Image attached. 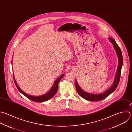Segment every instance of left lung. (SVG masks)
Returning a JSON list of instances; mask_svg holds the SVG:
<instances>
[{"label":"left lung","instance_id":"left-lung-1","mask_svg":"<svg viewBox=\"0 0 132 132\" xmlns=\"http://www.w3.org/2000/svg\"><path fill=\"white\" fill-rule=\"evenodd\" d=\"M109 40L112 44V45L116 51V53L117 54L118 60H119V64H118V67L117 69V72L116 75L115 79L114 82L112 86L110 87V88L107 90V91H105L104 92L98 94H91L87 93L85 91H84L83 90L81 89L80 86L78 85L77 81L76 80V89L78 92V93L84 99L92 101V102H96V101H99L101 100H103L104 99L106 98L108 96H109L110 94H111L112 92H113L116 88L117 87L118 84L120 81V76H121V69L122 66L123 64V57L122 55V52L121 51L120 48L118 46V45L117 44L115 40L112 39V38L109 37Z\"/></svg>","mask_w":132,"mask_h":132}]
</instances>
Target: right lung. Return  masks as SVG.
<instances>
[{
  "mask_svg": "<svg viewBox=\"0 0 132 132\" xmlns=\"http://www.w3.org/2000/svg\"><path fill=\"white\" fill-rule=\"evenodd\" d=\"M64 74L62 75L61 76H60L57 80L55 81V82H54L52 87L51 88V89L50 90V91H49V92H48L47 93L41 95V96H31L30 95H28L27 94H26V93H25L24 92H23L20 88L19 87V86H18V84L16 83V82L14 79V77L13 76V79H14V83L15 84V85L16 86V87L18 88V90L23 94L25 96H26L27 98H28V99L35 102H37V103H41V102H45L47 101H48L49 100H50L51 98H52L56 93L57 90H58V85L59 83V82L60 81V80L62 79V78L64 76Z\"/></svg>",
  "mask_w": 132,
  "mask_h": 132,
  "instance_id": "right-lung-1",
  "label": "right lung"
}]
</instances>
